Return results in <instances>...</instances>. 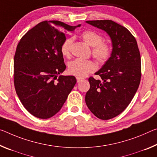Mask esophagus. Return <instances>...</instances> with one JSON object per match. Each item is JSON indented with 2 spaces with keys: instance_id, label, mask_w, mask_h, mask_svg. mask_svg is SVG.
Returning <instances> with one entry per match:
<instances>
[{
  "instance_id": "obj_1",
  "label": "esophagus",
  "mask_w": 157,
  "mask_h": 157,
  "mask_svg": "<svg viewBox=\"0 0 157 157\" xmlns=\"http://www.w3.org/2000/svg\"><path fill=\"white\" fill-rule=\"evenodd\" d=\"M76 79H77V82H79L82 80V79H84L82 78H79V77H77Z\"/></svg>"
}]
</instances>
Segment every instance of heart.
I'll use <instances>...</instances> for the list:
<instances>
[{
    "label": "heart",
    "mask_w": 157,
    "mask_h": 157,
    "mask_svg": "<svg viewBox=\"0 0 157 157\" xmlns=\"http://www.w3.org/2000/svg\"><path fill=\"white\" fill-rule=\"evenodd\" d=\"M83 40L92 47V55L96 60L100 63H104L108 61L113 53V46L107 42L103 41V37L96 32L86 30L80 34ZM73 43L72 38H67L64 40L61 46V54L64 57L71 56V47ZM96 66L94 61L91 60L76 59L69 62L68 71L71 75L79 77H84L94 71Z\"/></svg>",
    "instance_id": "obj_1"
}]
</instances>
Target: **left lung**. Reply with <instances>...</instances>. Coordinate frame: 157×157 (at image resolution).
Returning a JSON list of instances; mask_svg holds the SVG:
<instances>
[{"mask_svg": "<svg viewBox=\"0 0 157 157\" xmlns=\"http://www.w3.org/2000/svg\"><path fill=\"white\" fill-rule=\"evenodd\" d=\"M110 37L113 53L95 73L101 79L89 78L90 89L85 102L90 111L103 120L119 115L127 108L141 78V59L138 44L128 30L112 20L86 21Z\"/></svg>", "mask_w": 157, "mask_h": 157, "instance_id": "left-lung-1", "label": "left lung"}]
</instances>
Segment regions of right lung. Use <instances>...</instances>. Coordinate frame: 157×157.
I'll list each match as a JSON object with an SVG mask.
<instances>
[{
	"label": "right lung",
	"mask_w": 157,
	"mask_h": 157,
	"mask_svg": "<svg viewBox=\"0 0 157 157\" xmlns=\"http://www.w3.org/2000/svg\"><path fill=\"white\" fill-rule=\"evenodd\" d=\"M59 21H42L17 44L14 58V84L26 110L40 119L61 110L76 84L74 76L58 75L66 66L61 52L65 33L77 27Z\"/></svg>",
	"instance_id": "right-lung-1"
}]
</instances>
